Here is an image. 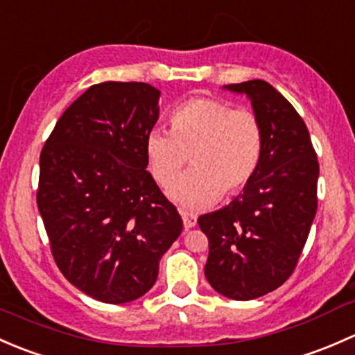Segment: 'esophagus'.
I'll list each match as a JSON object with an SVG mask.
<instances>
[{
    "mask_svg": "<svg viewBox=\"0 0 355 355\" xmlns=\"http://www.w3.org/2000/svg\"><path fill=\"white\" fill-rule=\"evenodd\" d=\"M182 220H184L185 230L196 227V223H198V216H196V214H192V213H187V211H182Z\"/></svg>",
    "mask_w": 355,
    "mask_h": 355,
    "instance_id": "34e87169",
    "label": "esophagus"
}]
</instances>
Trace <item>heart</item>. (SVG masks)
Instances as JSON below:
<instances>
[{
  "label": "heart",
  "mask_w": 355,
  "mask_h": 355,
  "mask_svg": "<svg viewBox=\"0 0 355 355\" xmlns=\"http://www.w3.org/2000/svg\"><path fill=\"white\" fill-rule=\"evenodd\" d=\"M171 132L156 128L146 139V156L156 182L168 187L193 157L195 170L168 189L187 211L206 209L252 180L263 156V128L249 110H232L213 98H194L171 111Z\"/></svg>",
  "instance_id": "heart-1"
}]
</instances>
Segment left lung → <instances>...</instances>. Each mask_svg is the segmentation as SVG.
<instances>
[{
  "mask_svg": "<svg viewBox=\"0 0 355 355\" xmlns=\"http://www.w3.org/2000/svg\"><path fill=\"white\" fill-rule=\"evenodd\" d=\"M244 94L263 128L259 168L228 206L199 216L209 242L204 275L221 295L250 300L292 275L318 209L320 164L295 108L268 82L225 85Z\"/></svg>",
  "mask_w": 355,
  "mask_h": 355,
  "instance_id": "1",
  "label": "left lung"
}]
</instances>
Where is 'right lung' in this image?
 Segmentation results:
<instances>
[{
  "instance_id": "add662e5",
  "label": "right lung",
  "mask_w": 355,
  "mask_h": 355,
  "mask_svg": "<svg viewBox=\"0 0 355 355\" xmlns=\"http://www.w3.org/2000/svg\"><path fill=\"white\" fill-rule=\"evenodd\" d=\"M159 96L144 82L91 85L41 153L37 207L53 257L73 287L106 304L149 292L184 227L146 170Z\"/></svg>"
}]
</instances>
